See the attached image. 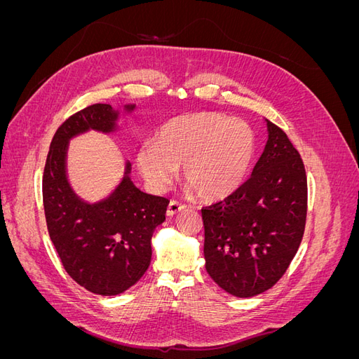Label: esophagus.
Segmentation results:
<instances>
[{
  "instance_id": "34e87169",
  "label": "esophagus",
  "mask_w": 359,
  "mask_h": 359,
  "mask_svg": "<svg viewBox=\"0 0 359 359\" xmlns=\"http://www.w3.org/2000/svg\"><path fill=\"white\" fill-rule=\"evenodd\" d=\"M182 210H186V205L178 202V201H170L169 206H168V215L172 217V215H175L177 212H180Z\"/></svg>"
}]
</instances>
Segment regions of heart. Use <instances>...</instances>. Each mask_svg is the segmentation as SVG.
Listing matches in <instances>:
<instances>
[{
	"instance_id": "1",
	"label": "heart",
	"mask_w": 359,
	"mask_h": 359,
	"mask_svg": "<svg viewBox=\"0 0 359 359\" xmlns=\"http://www.w3.org/2000/svg\"><path fill=\"white\" fill-rule=\"evenodd\" d=\"M253 130L241 119L198 112L160 128L157 142L137 151V166L149 187L166 190L182 166V181L201 199L229 196L244 181L255 157Z\"/></svg>"
}]
</instances>
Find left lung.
<instances>
[{
    "instance_id": "1",
    "label": "left lung",
    "mask_w": 359,
    "mask_h": 359,
    "mask_svg": "<svg viewBox=\"0 0 359 359\" xmlns=\"http://www.w3.org/2000/svg\"><path fill=\"white\" fill-rule=\"evenodd\" d=\"M268 142L244 184L202 208L205 268L248 298L273 287L297 255L307 219V177L287 135L266 119Z\"/></svg>"
}]
</instances>
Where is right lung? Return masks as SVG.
Segmentation results:
<instances>
[{"mask_svg": "<svg viewBox=\"0 0 359 359\" xmlns=\"http://www.w3.org/2000/svg\"><path fill=\"white\" fill-rule=\"evenodd\" d=\"M127 104L126 111H133ZM118 111L97 103L73 114L52 137L43 172V206L50 240L76 283L112 297L132 287L151 262V236L165 222L169 201L140 191L126 175L109 198L86 203L72 190L66 157L69 140L88 130H115Z\"/></svg>", "mask_w": 359, "mask_h": 359, "instance_id": "add662e5", "label": "right lung"}]
</instances>
